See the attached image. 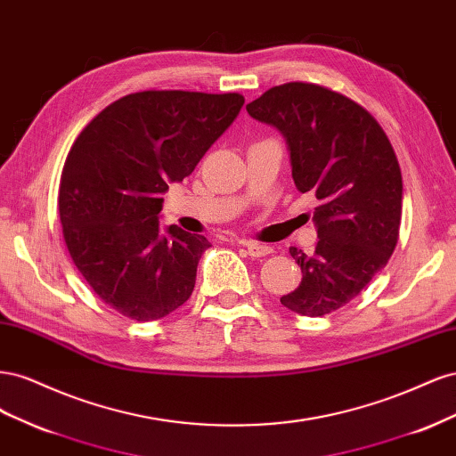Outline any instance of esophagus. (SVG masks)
I'll list each match as a JSON object with an SVG mask.
<instances>
[{"mask_svg":"<svg viewBox=\"0 0 456 456\" xmlns=\"http://www.w3.org/2000/svg\"><path fill=\"white\" fill-rule=\"evenodd\" d=\"M240 245H243L247 253H249L251 256H266L272 253V247L270 245H265V243H258V241H245L241 240Z\"/></svg>","mask_w":456,"mask_h":456,"instance_id":"esophagus-1","label":"esophagus"}]
</instances>
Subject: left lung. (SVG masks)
<instances>
[{
    "instance_id": "left-lung-1",
    "label": "left lung",
    "mask_w": 456,
    "mask_h": 456,
    "mask_svg": "<svg viewBox=\"0 0 456 456\" xmlns=\"http://www.w3.org/2000/svg\"><path fill=\"white\" fill-rule=\"evenodd\" d=\"M255 119L278 127L291 151L300 194L315 196V251L289 247L302 272L280 300L317 317L348 305L388 265L402 223V169L370 112L323 86L291 81L247 104Z\"/></svg>"
}]
</instances>
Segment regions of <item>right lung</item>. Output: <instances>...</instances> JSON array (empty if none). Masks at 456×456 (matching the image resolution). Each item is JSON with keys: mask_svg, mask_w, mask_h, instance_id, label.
<instances>
[{"mask_svg": "<svg viewBox=\"0 0 456 456\" xmlns=\"http://www.w3.org/2000/svg\"><path fill=\"white\" fill-rule=\"evenodd\" d=\"M240 93L139 91L79 133L59 188L62 236L104 305L134 322L161 320L190 298L209 241L159 230L169 183H181L236 119Z\"/></svg>", "mask_w": 456, "mask_h": 456, "instance_id": "add662e5", "label": "right lung"}]
</instances>
